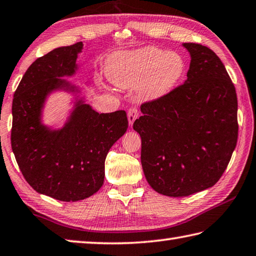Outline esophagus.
<instances>
[{
	"label": "esophagus",
	"instance_id": "34e87169",
	"mask_svg": "<svg viewBox=\"0 0 256 256\" xmlns=\"http://www.w3.org/2000/svg\"><path fill=\"white\" fill-rule=\"evenodd\" d=\"M138 117H139V110L137 108L134 107L128 110V122L130 126H132L134 120H136Z\"/></svg>",
	"mask_w": 256,
	"mask_h": 256
}]
</instances>
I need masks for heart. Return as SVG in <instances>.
<instances>
[{"label":"heart","mask_w":256,"mask_h":256,"mask_svg":"<svg viewBox=\"0 0 256 256\" xmlns=\"http://www.w3.org/2000/svg\"><path fill=\"white\" fill-rule=\"evenodd\" d=\"M185 71V61L177 52L155 46L117 52L106 64L109 80L120 88L138 86L142 100H155L174 88Z\"/></svg>","instance_id":"1"}]
</instances>
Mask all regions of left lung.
<instances>
[{"label":"left lung","mask_w":256,"mask_h":256,"mask_svg":"<svg viewBox=\"0 0 256 256\" xmlns=\"http://www.w3.org/2000/svg\"><path fill=\"white\" fill-rule=\"evenodd\" d=\"M184 84L142 104L134 122L142 137V165L159 194L190 196L220 180L238 142V97L220 58L200 43Z\"/></svg>","instance_id":"1"}]
</instances>
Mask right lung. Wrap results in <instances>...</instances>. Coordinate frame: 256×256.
Listing matches in <instances>:
<instances>
[{"instance_id": "add662e5", "label": "right lung", "mask_w": 256, "mask_h": 256, "mask_svg": "<svg viewBox=\"0 0 256 256\" xmlns=\"http://www.w3.org/2000/svg\"><path fill=\"white\" fill-rule=\"evenodd\" d=\"M82 42L46 53L28 66L14 92L11 146L22 175L33 190L62 202H76L97 192L104 184L109 149L126 132L124 110L98 114L76 102L60 130L41 124L46 96L72 88L60 76L74 74Z\"/></svg>"}]
</instances>
